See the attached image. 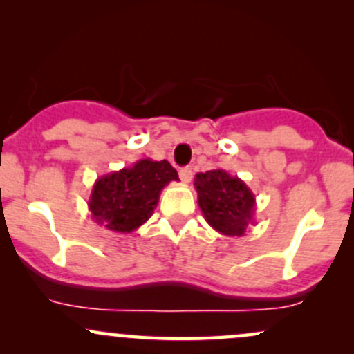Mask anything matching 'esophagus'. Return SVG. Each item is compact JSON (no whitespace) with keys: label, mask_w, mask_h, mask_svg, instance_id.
I'll return each instance as SVG.
<instances>
[{"label":"esophagus","mask_w":354,"mask_h":354,"mask_svg":"<svg viewBox=\"0 0 354 354\" xmlns=\"http://www.w3.org/2000/svg\"><path fill=\"white\" fill-rule=\"evenodd\" d=\"M191 176H193V171H191L189 166H186V168H181L180 169V180L183 183H189L191 181Z\"/></svg>","instance_id":"esophagus-1"}]
</instances>
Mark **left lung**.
<instances>
[{
  "label": "left lung",
  "instance_id": "left-lung-1",
  "mask_svg": "<svg viewBox=\"0 0 354 354\" xmlns=\"http://www.w3.org/2000/svg\"><path fill=\"white\" fill-rule=\"evenodd\" d=\"M194 188L206 223L225 236H243L254 223L256 198L246 183L225 169H209L194 176Z\"/></svg>",
  "mask_w": 354,
  "mask_h": 354
}]
</instances>
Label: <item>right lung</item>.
Instances as JSON below:
<instances>
[{
  "label": "right lung",
  "instance_id": "right-lung-1",
  "mask_svg": "<svg viewBox=\"0 0 354 354\" xmlns=\"http://www.w3.org/2000/svg\"><path fill=\"white\" fill-rule=\"evenodd\" d=\"M178 180L176 169L168 161L149 158L103 174L93 185L88 200L91 218L113 233H133L151 218L165 186Z\"/></svg>",
  "mask_w": 354,
  "mask_h": 354
}]
</instances>
